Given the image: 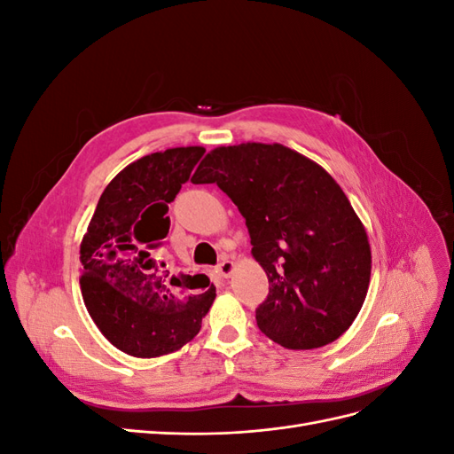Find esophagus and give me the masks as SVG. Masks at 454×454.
Wrapping results in <instances>:
<instances>
[{"mask_svg":"<svg viewBox=\"0 0 454 454\" xmlns=\"http://www.w3.org/2000/svg\"><path fill=\"white\" fill-rule=\"evenodd\" d=\"M232 270H235V263H232L231 259H223L222 263H219V265L215 267V272L219 274V277H223V278L231 277Z\"/></svg>","mask_w":454,"mask_h":454,"instance_id":"1","label":"esophagus"}]
</instances>
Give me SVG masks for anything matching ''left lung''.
<instances>
[{"label":"left lung","mask_w":454,"mask_h":454,"mask_svg":"<svg viewBox=\"0 0 454 454\" xmlns=\"http://www.w3.org/2000/svg\"><path fill=\"white\" fill-rule=\"evenodd\" d=\"M215 184L246 219L252 255L269 278L257 327L278 345H329L358 316L369 287L367 232L339 184L280 144L210 151L191 177Z\"/></svg>","instance_id":"8db88e82"}]
</instances>
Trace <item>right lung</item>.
Segmentation results:
<instances>
[{
	"instance_id": "1",
	"label": "right lung",
	"mask_w": 454,
	"mask_h": 454,
	"mask_svg": "<svg viewBox=\"0 0 454 454\" xmlns=\"http://www.w3.org/2000/svg\"><path fill=\"white\" fill-rule=\"evenodd\" d=\"M202 155L204 147H174L129 164L104 189L81 242L90 318L136 358L182 348L215 299L206 274H172L157 255L170 229L168 204Z\"/></svg>"
}]
</instances>
